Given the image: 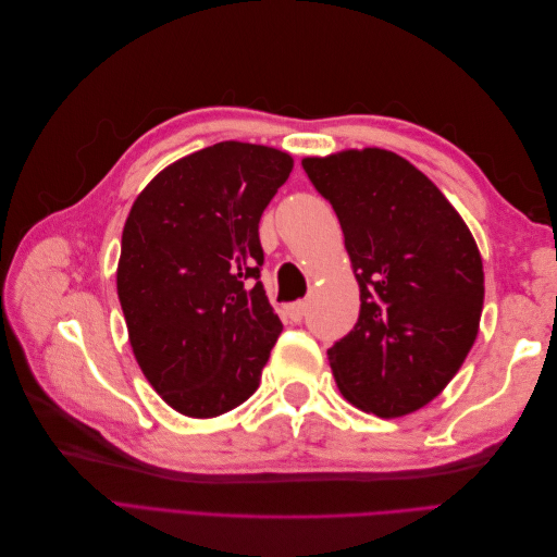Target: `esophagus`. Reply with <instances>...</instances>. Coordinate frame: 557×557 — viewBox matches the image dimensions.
Segmentation results:
<instances>
[{
	"instance_id": "obj_1",
	"label": "esophagus",
	"mask_w": 557,
	"mask_h": 557,
	"mask_svg": "<svg viewBox=\"0 0 557 557\" xmlns=\"http://www.w3.org/2000/svg\"><path fill=\"white\" fill-rule=\"evenodd\" d=\"M285 313L293 320V323H301V318L307 315V301H295V305L285 307Z\"/></svg>"
}]
</instances>
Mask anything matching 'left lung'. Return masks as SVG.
I'll use <instances>...</instances> for the list:
<instances>
[{
  "label": "left lung",
  "instance_id": "8db88e82",
  "mask_svg": "<svg viewBox=\"0 0 557 557\" xmlns=\"http://www.w3.org/2000/svg\"><path fill=\"white\" fill-rule=\"evenodd\" d=\"M301 166L344 230L358 323L330 350L342 395L367 413L423 409L479 334L483 262L444 193L393 150H342Z\"/></svg>",
  "mask_w": 557,
  "mask_h": 557
}]
</instances>
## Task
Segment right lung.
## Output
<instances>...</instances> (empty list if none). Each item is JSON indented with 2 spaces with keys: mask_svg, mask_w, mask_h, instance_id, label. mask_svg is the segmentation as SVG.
<instances>
[{
  "mask_svg": "<svg viewBox=\"0 0 557 557\" xmlns=\"http://www.w3.org/2000/svg\"><path fill=\"white\" fill-rule=\"evenodd\" d=\"M293 172L278 148L221 141L185 156L134 199L115 285L144 376L190 418L258 391L283 330L264 295L262 211Z\"/></svg>",
  "mask_w": 557,
  "mask_h": 557,
  "instance_id": "obj_1",
  "label": "right lung"
}]
</instances>
